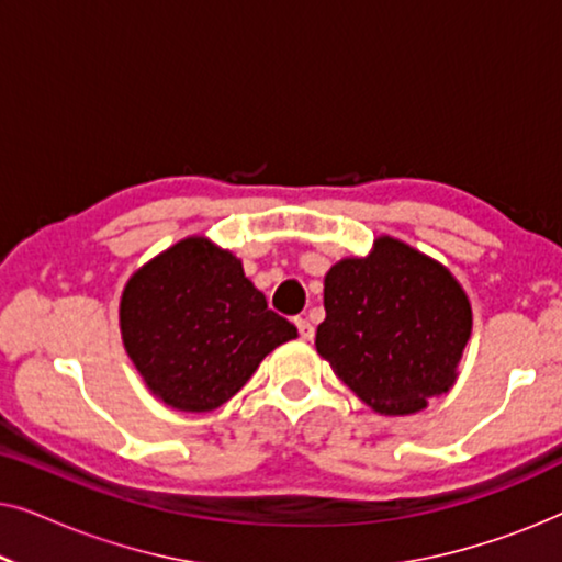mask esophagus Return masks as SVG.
<instances>
[{"instance_id": "1", "label": "esophagus", "mask_w": 562, "mask_h": 562, "mask_svg": "<svg viewBox=\"0 0 562 562\" xmlns=\"http://www.w3.org/2000/svg\"><path fill=\"white\" fill-rule=\"evenodd\" d=\"M296 327H299V335H302V340H312V337H314V325H312L310 319L299 317L296 319Z\"/></svg>"}]
</instances>
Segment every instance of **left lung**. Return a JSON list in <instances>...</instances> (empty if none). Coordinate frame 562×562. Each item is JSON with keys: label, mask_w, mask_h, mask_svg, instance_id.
Returning a JSON list of instances; mask_svg holds the SVG:
<instances>
[{"label": "left lung", "mask_w": 562, "mask_h": 562, "mask_svg": "<svg viewBox=\"0 0 562 562\" xmlns=\"http://www.w3.org/2000/svg\"><path fill=\"white\" fill-rule=\"evenodd\" d=\"M317 352L360 402L406 417L456 386L473 310L450 268L391 235L325 276Z\"/></svg>", "instance_id": "8db88e82"}]
</instances>
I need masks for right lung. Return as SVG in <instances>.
I'll return each mask as SVG.
<instances>
[{
  "label": "right lung",
  "instance_id": "obj_1",
  "mask_svg": "<svg viewBox=\"0 0 562 562\" xmlns=\"http://www.w3.org/2000/svg\"><path fill=\"white\" fill-rule=\"evenodd\" d=\"M120 333L153 396L176 412L220 409L260 360L299 335L268 310L243 260L204 235H189L130 276Z\"/></svg>",
  "mask_w": 562,
  "mask_h": 562
}]
</instances>
